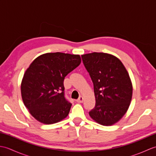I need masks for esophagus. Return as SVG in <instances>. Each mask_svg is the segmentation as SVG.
<instances>
[{
  "mask_svg": "<svg viewBox=\"0 0 156 156\" xmlns=\"http://www.w3.org/2000/svg\"><path fill=\"white\" fill-rule=\"evenodd\" d=\"M83 101H84V98L82 97V96H80V97H79L77 100H76V102H78V103H82V102H83Z\"/></svg>",
  "mask_w": 156,
  "mask_h": 156,
  "instance_id": "esophagus-1",
  "label": "esophagus"
}]
</instances>
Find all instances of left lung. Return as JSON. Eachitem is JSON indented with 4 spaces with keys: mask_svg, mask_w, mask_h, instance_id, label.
Listing matches in <instances>:
<instances>
[{
    "mask_svg": "<svg viewBox=\"0 0 156 156\" xmlns=\"http://www.w3.org/2000/svg\"><path fill=\"white\" fill-rule=\"evenodd\" d=\"M94 85L96 104L89 112L98 123L110 126L127 111L133 94L130 77L120 59L106 53L82 55Z\"/></svg>",
    "mask_w": 156,
    "mask_h": 156,
    "instance_id": "obj_1",
    "label": "left lung"
}]
</instances>
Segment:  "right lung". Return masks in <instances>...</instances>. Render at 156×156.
<instances>
[{"label":"right lung","mask_w":156,"mask_h":156,"mask_svg":"<svg viewBox=\"0 0 156 156\" xmlns=\"http://www.w3.org/2000/svg\"><path fill=\"white\" fill-rule=\"evenodd\" d=\"M80 63L79 55L60 52L42 54L33 61L21 90L23 103L36 120L49 125L68 115L72 104L64 97V80Z\"/></svg>","instance_id":"1"}]
</instances>
